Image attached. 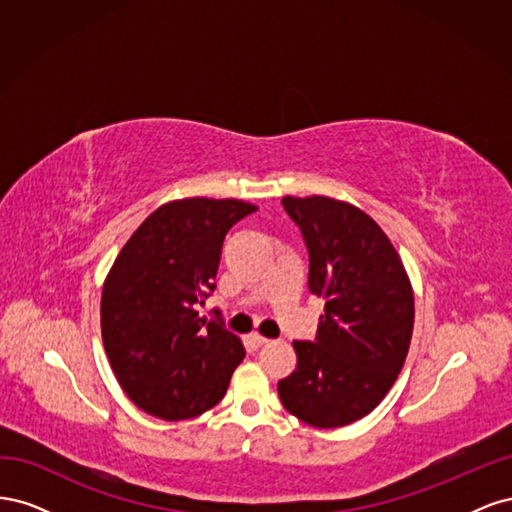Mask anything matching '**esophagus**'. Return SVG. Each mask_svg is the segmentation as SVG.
I'll use <instances>...</instances> for the list:
<instances>
[{
    "label": "esophagus",
    "instance_id": "obj_1",
    "mask_svg": "<svg viewBox=\"0 0 512 512\" xmlns=\"http://www.w3.org/2000/svg\"><path fill=\"white\" fill-rule=\"evenodd\" d=\"M250 342H252L254 346H265V344L269 342V339H267L265 335H260V333H252V335H250Z\"/></svg>",
    "mask_w": 512,
    "mask_h": 512
}]
</instances>
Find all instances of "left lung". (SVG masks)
Returning a JSON list of instances; mask_svg holds the SVG:
<instances>
[{"mask_svg": "<svg viewBox=\"0 0 512 512\" xmlns=\"http://www.w3.org/2000/svg\"><path fill=\"white\" fill-rule=\"evenodd\" d=\"M301 230L309 292L324 299L314 342H292L297 369L277 382L284 408L312 427H344L374 410L404 367L414 299L382 228L342 200L282 198Z\"/></svg>", "mask_w": 512, "mask_h": 512, "instance_id": "obj_1", "label": "left lung"}]
</instances>
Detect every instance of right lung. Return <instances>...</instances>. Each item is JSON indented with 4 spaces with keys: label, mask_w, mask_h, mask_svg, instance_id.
<instances>
[{
    "label": "right lung",
    "mask_w": 512,
    "mask_h": 512,
    "mask_svg": "<svg viewBox=\"0 0 512 512\" xmlns=\"http://www.w3.org/2000/svg\"><path fill=\"white\" fill-rule=\"evenodd\" d=\"M256 207L185 198L162 205L123 245L102 290V342L121 389L164 421L226 395L245 348L224 322L198 316L215 290L226 232Z\"/></svg>",
    "instance_id": "1"
}]
</instances>
